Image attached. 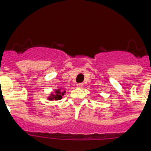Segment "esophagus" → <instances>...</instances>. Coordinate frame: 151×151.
Here are the masks:
<instances>
[{"mask_svg": "<svg viewBox=\"0 0 151 151\" xmlns=\"http://www.w3.org/2000/svg\"><path fill=\"white\" fill-rule=\"evenodd\" d=\"M77 86L78 88H83V84L82 83H77Z\"/></svg>", "mask_w": 151, "mask_h": 151, "instance_id": "34e87169", "label": "esophagus"}]
</instances>
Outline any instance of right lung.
I'll list each match as a JSON object with an SVG mask.
<instances>
[{
	"mask_svg": "<svg viewBox=\"0 0 151 151\" xmlns=\"http://www.w3.org/2000/svg\"><path fill=\"white\" fill-rule=\"evenodd\" d=\"M65 91H61L60 90H55V94H52V96H51V97L49 98L50 100L52 99H55V100H59V99H62V96L65 94Z\"/></svg>",
	"mask_w": 151,
	"mask_h": 151,
	"instance_id": "obj_1",
	"label": "right lung"
}]
</instances>
